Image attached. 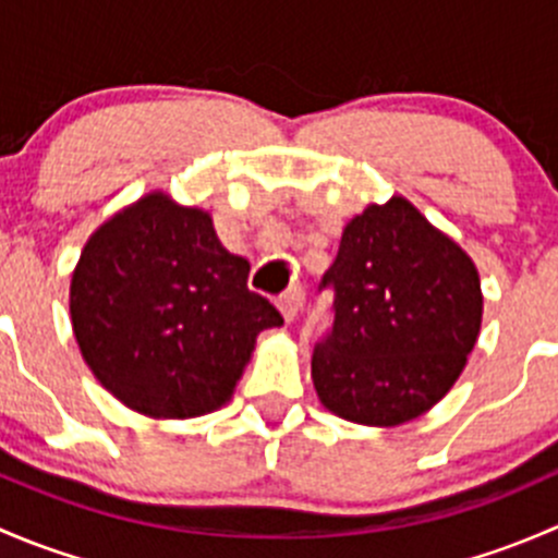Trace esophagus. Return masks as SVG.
Listing matches in <instances>:
<instances>
[{
    "label": "esophagus",
    "instance_id": "1",
    "mask_svg": "<svg viewBox=\"0 0 558 558\" xmlns=\"http://www.w3.org/2000/svg\"><path fill=\"white\" fill-rule=\"evenodd\" d=\"M278 307H280V313H283L286 320H294L296 315H300V307H302V289H289L286 294H280Z\"/></svg>",
    "mask_w": 558,
    "mask_h": 558
}]
</instances>
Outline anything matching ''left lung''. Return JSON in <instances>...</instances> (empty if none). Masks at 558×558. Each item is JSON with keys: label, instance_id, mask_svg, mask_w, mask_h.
I'll use <instances>...</instances> for the list:
<instances>
[{"label": "left lung", "instance_id": "left-lung-1", "mask_svg": "<svg viewBox=\"0 0 558 558\" xmlns=\"http://www.w3.org/2000/svg\"><path fill=\"white\" fill-rule=\"evenodd\" d=\"M331 329L313 348V386L331 413L391 426L440 402L481 331V280L464 251L408 199L369 205L345 227Z\"/></svg>", "mask_w": 558, "mask_h": 558}]
</instances>
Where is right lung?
<instances>
[{
    "instance_id": "1",
    "label": "right lung",
    "mask_w": 558,
    "mask_h": 558,
    "mask_svg": "<svg viewBox=\"0 0 558 558\" xmlns=\"http://www.w3.org/2000/svg\"><path fill=\"white\" fill-rule=\"evenodd\" d=\"M207 213L150 194L105 223L72 275L83 359L107 391L156 418H194L232 397L258 331L280 313L247 289Z\"/></svg>"
}]
</instances>
